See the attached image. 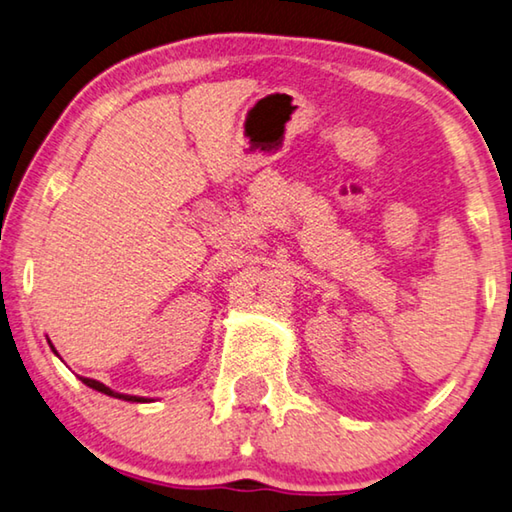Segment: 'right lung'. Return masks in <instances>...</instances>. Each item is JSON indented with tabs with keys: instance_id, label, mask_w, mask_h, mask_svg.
I'll return each mask as SVG.
<instances>
[{
	"instance_id": "add662e5",
	"label": "right lung",
	"mask_w": 512,
	"mask_h": 512,
	"mask_svg": "<svg viewBox=\"0 0 512 512\" xmlns=\"http://www.w3.org/2000/svg\"><path fill=\"white\" fill-rule=\"evenodd\" d=\"M49 342V340H47ZM49 347H52V342H49ZM54 349V347H52ZM83 383L88 385V388H92V390H97V392H104V395H108V397H115V399H124V401H149V399H145V397H133V395H120V392H113L111 388H106L104 383H99V381H95V379H81Z\"/></svg>"
}]
</instances>
